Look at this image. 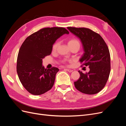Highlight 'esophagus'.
Instances as JSON below:
<instances>
[{
	"label": "esophagus",
	"mask_w": 126,
	"mask_h": 126,
	"mask_svg": "<svg viewBox=\"0 0 126 126\" xmlns=\"http://www.w3.org/2000/svg\"><path fill=\"white\" fill-rule=\"evenodd\" d=\"M64 70H67V71L70 72H72V71H73L72 69H64Z\"/></svg>",
	"instance_id": "34e87169"
}]
</instances>
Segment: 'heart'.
<instances>
[{"mask_svg":"<svg viewBox=\"0 0 126 126\" xmlns=\"http://www.w3.org/2000/svg\"><path fill=\"white\" fill-rule=\"evenodd\" d=\"M59 45H60V43L59 41H56L55 43L52 45V50L53 51H56L57 50V49H58ZM68 46H69V47H70L71 46H76V45H78L80 47V41L77 39L71 38L68 40ZM67 60L63 61V63H67Z\"/></svg>","mask_w":126,"mask_h":126,"instance_id":"heart-1","label":"heart"}]
</instances>
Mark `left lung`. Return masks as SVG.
<instances>
[{
  "mask_svg": "<svg viewBox=\"0 0 126 126\" xmlns=\"http://www.w3.org/2000/svg\"><path fill=\"white\" fill-rule=\"evenodd\" d=\"M67 28L80 39L85 53L80 62L81 66H88L90 69L85 74L78 71L80 77L74 82L76 88L85 94H97L105 86L110 72V55L107 45L99 34L89 28Z\"/></svg>",
  "mask_w": 126,
  "mask_h": 126,
  "instance_id": "left-lung-1",
  "label": "left lung"
}]
</instances>
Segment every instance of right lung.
Listing matches in <instances>:
<instances>
[{
	"label": "right lung",
	"mask_w": 126,
	"mask_h": 126,
	"mask_svg": "<svg viewBox=\"0 0 126 126\" xmlns=\"http://www.w3.org/2000/svg\"><path fill=\"white\" fill-rule=\"evenodd\" d=\"M69 32L63 27L44 28L25 40L19 50L17 72L22 86L33 95H40L54 86L58 68L42 66L43 59L50 55L55 41Z\"/></svg>",
	"instance_id": "right-lung-1"
}]
</instances>
